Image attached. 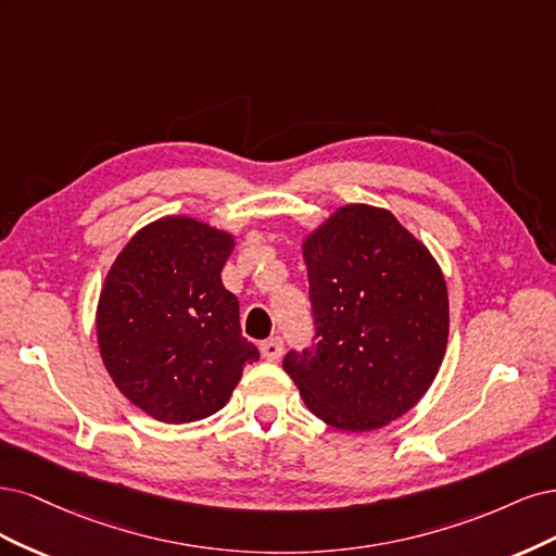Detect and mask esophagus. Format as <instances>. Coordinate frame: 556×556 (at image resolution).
Instances as JSON below:
<instances>
[{
    "label": "esophagus",
    "mask_w": 556,
    "mask_h": 556,
    "mask_svg": "<svg viewBox=\"0 0 556 556\" xmlns=\"http://www.w3.org/2000/svg\"><path fill=\"white\" fill-rule=\"evenodd\" d=\"M281 353H283V342H281L279 337L265 339V342L261 344V355L265 357V361L275 363V361H279V357H281Z\"/></svg>",
    "instance_id": "34e87169"
}]
</instances>
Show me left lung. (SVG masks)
<instances>
[{"label": "left lung", "instance_id": "obj_1", "mask_svg": "<svg viewBox=\"0 0 556 556\" xmlns=\"http://www.w3.org/2000/svg\"><path fill=\"white\" fill-rule=\"evenodd\" d=\"M316 344L283 369L307 408L344 432L402 418L437 379L447 289L429 249L392 212L342 205L302 242Z\"/></svg>", "mask_w": 556, "mask_h": 556}]
</instances>
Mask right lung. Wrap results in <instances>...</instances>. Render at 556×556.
<instances>
[{"instance_id":"obj_1","label":"right lung","mask_w":556,"mask_h":556,"mask_svg":"<svg viewBox=\"0 0 556 556\" xmlns=\"http://www.w3.org/2000/svg\"><path fill=\"white\" fill-rule=\"evenodd\" d=\"M232 247L228 230L173 214L140 228L105 275L101 361L122 395L159 422L217 414L258 361L240 302L222 283Z\"/></svg>"}]
</instances>
